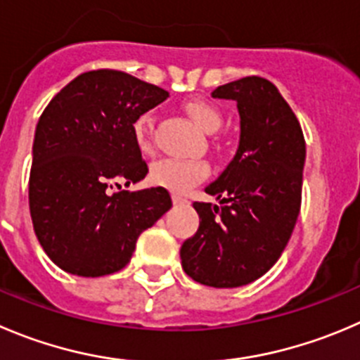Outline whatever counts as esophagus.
<instances>
[{
    "label": "esophagus",
    "mask_w": 360,
    "mask_h": 360,
    "mask_svg": "<svg viewBox=\"0 0 360 360\" xmlns=\"http://www.w3.org/2000/svg\"><path fill=\"white\" fill-rule=\"evenodd\" d=\"M171 198H173V203H174V205H182V203H187V200H186V198L182 196V194H176V193H173V196H171Z\"/></svg>",
    "instance_id": "34e87169"
}]
</instances>
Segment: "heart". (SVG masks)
<instances>
[{
  "instance_id": "heart-1",
  "label": "heart",
  "mask_w": 360,
  "mask_h": 360,
  "mask_svg": "<svg viewBox=\"0 0 360 360\" xmlns=\"http://www.w3.org/2000/svg\"><path fill=\"white\" fill-rule=\"evenodd\" d=\"M184 109L194 120L201 131L214 134L222 123V115L215 105L208 102L193 98L184 102ZM155 116L153 112H143L132 123V136L134 143L141 152L152 150V136ZM210 173V167L203 160H180V159H160L150 166L148 178L153 186H159L171 193L182 194L193 189L194 186L205 180Z\"/></svg>"
}]
</instances>
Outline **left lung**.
<instances>
[{
    "mask_svg": "<svg viewBox=\"0 0 360 360\" xmlns=\"http://www.w3.org/2000/svg\"><path fill=\"white\" fill-rule=\"evenodd\" d=\"M237 102L240 143L207 193L221 207L194 201L200 228L180 249L184 272L214 288L262 277L285 251L302 201L306 141L295 112L270 81L249 75L215 88Z\"/></svg>",
    "mask_w": 360,
    "mask_h": 360,
    "instance_id": "obj_1",
    "label": "left lung"
}]
</instances>
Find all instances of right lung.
<instances>
[{
  "label": "right lung",
  "mask_w": 360,
  "mask_h": 360,
  "mask_svg": "<svg viewBox=\"0 0 360 360\" xmlns=\"http://www.w3.org/2000/svg\"><path fill=\"white\" fill-rule=\"evenodd\" d=\"M169 97L122 70L84 72L58 91L37 123L30 214L46 255L74 276L101 277L131 262L139 235L171 208L162 187L122 191L148 166L132 123ZM116 185L120 191L111 193Z\"/></svg>",
  "instance_id": "add662e5"
}]
</instances>
